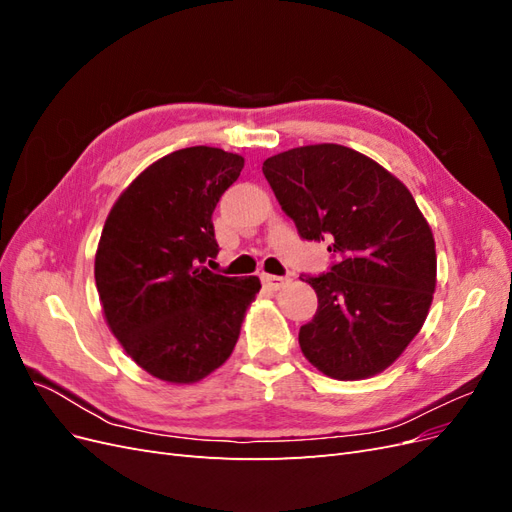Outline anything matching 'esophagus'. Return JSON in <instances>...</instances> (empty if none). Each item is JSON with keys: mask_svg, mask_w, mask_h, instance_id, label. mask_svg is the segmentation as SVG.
Segmentation results:
<instances>
[{"mask_svg": "<svg viewBox=\"0 0 512 512\" xmlns=\"http://www.w3.org/2000/svg\"><path fill=\"white\" fill-rule=\"evenodd\" d=\"M262 284L269 290H280L282 286L288 284V277H280V275H262Z\"/></svg>", "mask_w": 512, "mask_h": 512, "instance_id": "esophagus-1", "label": "esophagus"}]
</instances>
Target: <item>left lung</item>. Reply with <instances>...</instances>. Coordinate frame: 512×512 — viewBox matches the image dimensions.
Segmentation results:
<instances>
[{
    "label": "left lung",
    "mask_w": 512,
    "mask_h": 512,
    "mask_svg": "<svg viewBox=\"0 0 512 512\" xmlns=\"http://www.w3.org/2000/svg\"><path fill=\"white\" fill-rule=\"evenodd\" d=\"M299 235L331 241L337 265L301 277L316 316L299 331L305 359L333 380L391 367L421 331L436 290V241L414 196L393 173L344 145L294 147L262 164Z\"/></svg>",
    "instance_id": "left-lung-1"
}]
</instances>
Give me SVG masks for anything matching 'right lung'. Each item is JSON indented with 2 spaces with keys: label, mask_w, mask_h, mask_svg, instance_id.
Listing matches in <instances>:
<instances>
[{
  "label": "right lung",
  "mask_w": 512,
  "mask_h": 512,
  "mask_svg": "<svg viewBox=\"0 0 512 512\" xmlns=\"http://www.w3.org/2000/svg\"><path fill=\"white\" fill-rule=\"evenodd\" d=\"M243 156L185 147L147 166L119 194L96 250V288L108 329L130 359L168 384H194L235 350L260 280L211 273V215Z\"/></svg>",
  "instance_id": "obj_1"
}]
</instances>
